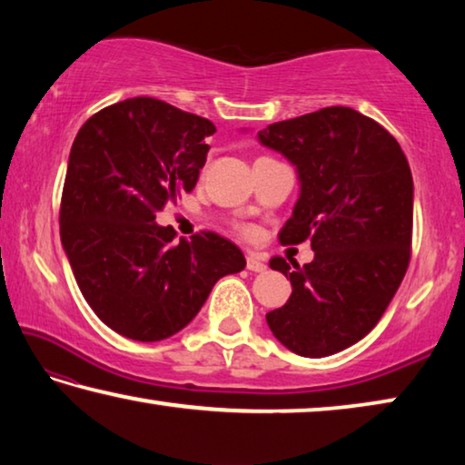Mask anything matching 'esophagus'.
<instances>
[{
  "label": "esophagus",
  "mask_w": 465,
  "mask_h": 465,
  "mask_svg": "<svg viewBox=\"0 0 465 465\" xmlns=\"http://www.w3.org/2000/svg\"><path fill=\"white\" fill-rule=\"evenodd\" d=\"M246 266H248V271H252V272H264L266 271V264L261 261V256H258V254H248L246 256Z\"/></svg>",
  "instance_id": "esophagus-1"
}]
</instances>
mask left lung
I'll return each instance as SVG.
<instances>
[{
  "mask_svg": "<svg viewBox=\"0 0 465 465\" xmlns=\"http://www.w3.org/2000/svg\"><path fill=\"white\" fill-rule=\"evenodd\" d=\"M297 168L299 199L281 243L312 242L313 261L272 271L293 293L266 313L274 338L302 357L349 349L375 328L402 282L412 243V172L380 123L328 106L258 131Z\"/></svg>",
  "mask_w": 465,
  "mask_h": 465,
  "instance_id": "left-lung-1",
  "label": "left lung"
}]
</instances>
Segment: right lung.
Here are the masks:
<instances>
[{
  "label": "right lung",
  "mask_w": 465,
  "mask_h": 465,
  "mask_svg": "<svg viewBox=\"0 0 465 465\" xmlns=\"http://www.w3.org/2000/svg\"><path fill=\"white\" fill-rule=\"evenodd\" d=\"M215 124L155 98H129L90 116L69 153L61 243L94 313L131 341L183 330L225 274L246 266L213 232L180 238L155 213L191 193Z\"/></svg>",
  "instance_id": "add662e5"
}]
</instances>
